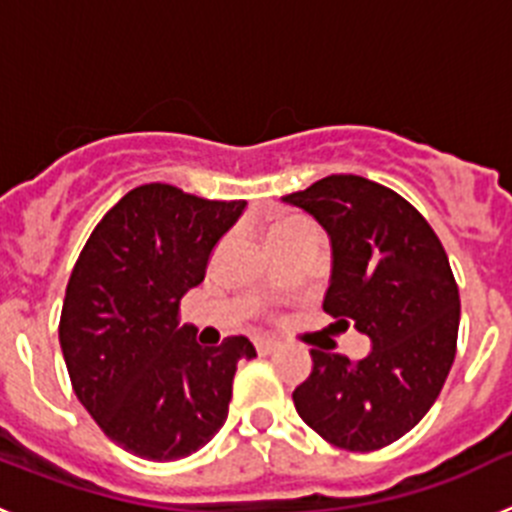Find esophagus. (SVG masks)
<instances>
[{
  "label": "esophagus",
  "instance_id": "obj_1",
  "mask_svg": "<svg viewBox=\"0 0 512 512\" xmlns=\"http://www.w3.org/2000/svg\"><path fill=\"white\" fill-rule=\"evenodd\" d=\"M253 346H256V351H259L261 356H269V354H274V351H277L279 343L277 341H266V338H256V341H253Z\"/></svg>",
  "mask_w": 512,
  "mask_h": 512
}]
</instances>
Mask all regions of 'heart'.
<instances>
[{
	"mask_svg": "<svg viewBox=\"0 0 512 512\" xmlns=\"http://www.w3.org/2000/svg\"><path fill=\"white\" fill-rule=\"evenodd\" d=\"M300 235H318L315 225L305 217H282L277 223L271 225V246L274 243H284V241H292V238H300Z\"/></svg>",
	"mask_w": 512,
	"mask_h": 512,
	"instance_id": "b5f03b06",
	"label": "heart"
}]
</instances>
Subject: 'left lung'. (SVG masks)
Instances as JSON below:
<instances>
[{
  "mask_svg": "<svg viewBox=\"0 0 512 512\" xmlns=\"http://www.w3.org/2000/svg\"><path fill=\"white\" fill-rule=\"evenodd\" d=\"M284 202L330 235L323 310L372 341L361 361L312 348L297 413L338 449L390 446L431 410L454 364L461 307L449 256L408 200L364 176H325Z\"/></svg>",
  "mask_w": 512,
  "mask_h": 512,
  "instance_id": "left-lung-1",
  "label": "left lung"
}]
</instances>
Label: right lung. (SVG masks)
I'll return each instance as SVG.
<instances>
[{"mask_svg": "<svg viewBox=\"0 0 512 512\" xmlns=\"http://www.w3.org/2000/svg\"><path fill=\"white\" fill-rule=\"evenodd\" d=\"M243 210L143 184L99 220L71 271L58 323L71 387L104 436L140 459L202 449L228 418L235 366L256 356L246 336L202 348L179 328V302Z\"/></svg>", "mask_w": 512, "mask_h": 512, "instance_id": "1", "label": "right lung"}]
</instances>
